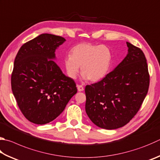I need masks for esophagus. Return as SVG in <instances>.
I'll return each mask as SVG.
<instances>
[{
	"instance_id": "34e87169",
	"label": "esophagus",
	"mask_w": 160,
	"mask_h": 160,
	"mask_svg": "<svg viewBox=\"0 0 160 160\" xmlns=\"http://www.w3.org/2000/svg\"><path fill=\"white\" fill-rule=\"evenodd\" d=\"M77 88H78V92H82V91H84V88H83L82 85H77Z\"/></svg>"
}]
</instances>
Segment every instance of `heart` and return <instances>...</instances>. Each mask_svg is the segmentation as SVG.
Masks as SVG:
<instances>
[{
  "label": "heart",
  "instance_id": "obj_1",
  "mask_svg": "<svg viewBox=\"0 0 160 160\" xmlns=\"http://www.w3.org/2000/svg\"><path fill=\"white\" fill-rule=\"evenodd\" d=\"M112 60V52L104 45L82 42L71 49V55L63 58V65L68 76L77 78L81 66L84 79L97 82L108 73Z\"/></svg>",
  "mask_w": 160,
  "mask_h": 160
}]
</instances>
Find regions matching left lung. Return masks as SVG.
Masks as SVG:
<instances>
[{"mask_svg": "<svg viewBox=\"0 0 160 160\" xmlns=\"http://www.w3.org/2000/svg\"><path fill=\"white\" fill-rule=\"evenodd\" d=\"M128 53L114 70L85 87V111L93 123L106 129L125 125L141 108L148 91L150 76L140 48L127 42Z\"/></svg>", "mask_w": 160, "mask_h": 160, "instance_id": "1", "label": "left lung"}]
</instances>
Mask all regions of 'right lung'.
Listing matches in <instances>:
<instances>
[{"mask_svg":"<svg viewBox=\"0 0 160 160\" xmlns=\"http://www.w3.org/2000/svg\"><path fill=\"white\" fill-rule=\"evenodd\" d=\"M65 41L42 33L23 45L14 59L12 91L23 115L34 124L53 121L77 93L74 80L53 61L55 51Z\"/></svg>","mask_w":160,"mask_h":160,"instance_id":"right-lung-1","label":"right lung"}]
</instances>
